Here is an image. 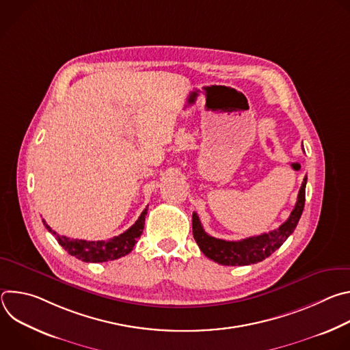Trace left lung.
I'll use <instances>...</instances> for the list:
<instances>
[{
	"mask_svg": "<svg viewBox=\"0 0 350 350\" xmlns=\"http://www.w3.org/2000/svg\"><path fill=\"white\" fill-rule=\"evenodd\" d=\"M306 181L308 176L304 178L301 189H299L297 193V201L288 220L282 223L277 230L265 232L262 235L249 237L241 241H224L211 237L204 230L198 215L193 212L192 234L199 249H201L204 255L208 256L211 260L224 266H247L265 260L277 251L296 228V224L299 219H301L305 208Z\"/></svg>",
	"mask_w": 350,
	"mask_h": 350,
	"instance_id": "8db88e82",
	"label": "left lung"
}]
</instances>
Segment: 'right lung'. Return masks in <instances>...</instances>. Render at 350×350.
<instances>
[{
  "label": "right lung",
  "mask_w": 350,
  "mask_h": 350,
  "mask_svg": "<svg viewBox=\"0 0 350 350\" xmlns=\"http://www.w3.org/2000/svg\"><path fill=\"white\" fill-rule=\"evenodd\" d=\"M146 212H148V206L142 211L138 220L129 230L107 241H85V239L68 238L57 234L44 220L42 223L45 228L55 237L58 243L69 255L87 263H103V262L115 260L122 256H126L133 251L134 245L137 243V239L142 234Z\"/></svg>",
  "instance_id": "obj_1"
}]
</instances>
